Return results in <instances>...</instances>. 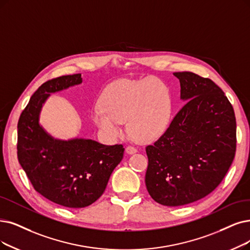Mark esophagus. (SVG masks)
I'll return each mask as SVG.
<instances>
[{"label":"esophagus","mask_w":250,"mask_h":250,"mask_svg":"<svg viewBox=\"0 0 250 250\" xmlns=\"http://www.w3.org/2000/svg\"><path fill=\"white\" fill-rule=\"evenodd\" d=\"M126 153L127 154H129V155H132V154H135L136 152H137V149H136V147H134V146H128L127 147H126Z\"/></svg>","instance_id":"34e87169"}]
</instances>
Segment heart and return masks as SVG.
<instances>
[{"label":"heart","mask_w":250,"mask_h":250,"mask_svg":"<svg viewBox=\"0 0 250 250\" xmlns=\"http://www.w3.org/2000/svg\"><path fill=\"white\" fill-rule=\"evenodd\" d=\"M171 114L170 91L161 80L120 79L104 88L92 119L109 141L124 135L126 120L129 132L138 141L151 143L166 132Z\"/></svg>","instance_id":"heart-1"}]
</instances>
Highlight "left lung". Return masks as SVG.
<instances>
[{
    "label": "left lung",
    "mask_w": 250,
    "mask_h": 250,
    "mask_svg": "<svg viewBox=\"0 0 250 250\" xmlns=\"http://www.w3.org/2000/svg\"><path fill=\"white\" fill-rule=\"evenodd\" d=\"M186 103L166 132L146 152V186L154 200L181 206L221 184L236 152V118L224 91L210 79L173 73Z\"/></svg>",
    "instance_id": "left-lung-1"
}]
</instances>
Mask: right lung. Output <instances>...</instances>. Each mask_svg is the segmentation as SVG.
Wrapping results in <instances>:
<instances>
[{
	"instance_id": "obj_1",
	"label": "right lung",
	"mask_w": 250,
	"mask_h": 250,
	"mask_svg": "<svg viewBox=\"0 0 250 250\" xmlns=\"http://www.w3.org/2000/svg\"><path fill=\"white\" fill-rule=\"evenodd\" d=\"M82 83L81 74L49 80L33 94L17 125V157L38 193L56 204L82 208L94 203L124 154L122 145L92 139H58L40 124L42 107L51 93Z\"/></svg>"
}]
</instances>
